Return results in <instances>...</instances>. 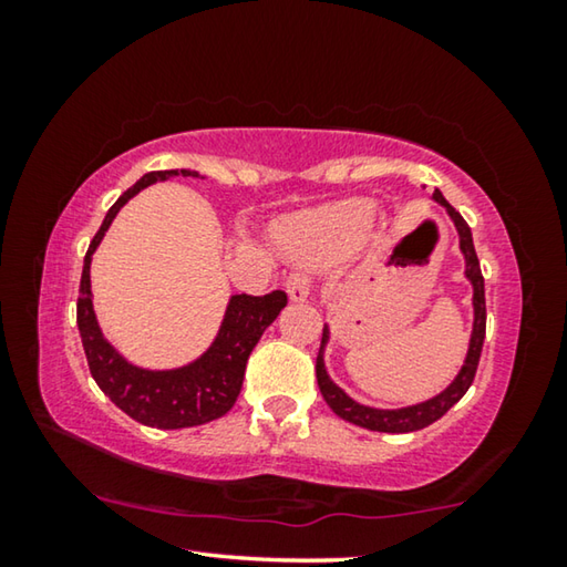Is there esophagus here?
<instances>
[{"label": "esophagus", "mask_w": 567, "mask_h": 567, "mask_svg": "<svg viewBox=\"0 0 567 567\" xmlns=\"http://www.w3.org/2000/svg\"><path fill=\"white\" fill-rule=\"evenodd\" d=\"M285 287H287V295H290L292 302H305L307 297H310V277L307 275H300V272L290 275L287 277Z\"/></svg>", "instance_id": "34e87169"}]
</instances>
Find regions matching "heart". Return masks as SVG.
Segmentation results:
<instances>
[{
	"mask_svg": "<svg viewBox=\"0 0 567 567\" xmlns=\"http://www.w3.org/2000/svg\"><path fill=\"white\" fill-rule=\"evenodd\" d=\"M372 207L362 199H350L324 209L297 233V243L312 257H338L358 249L370 233Z\"/></svg>",
	"mask_w": 567,
	"mask_h": 567,
	"instance_id": "1",
	"label": "heart"
}]
</instances>
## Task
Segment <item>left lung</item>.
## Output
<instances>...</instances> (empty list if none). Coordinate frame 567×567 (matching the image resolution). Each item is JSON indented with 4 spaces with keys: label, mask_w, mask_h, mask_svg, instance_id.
Returning a JSON list of instances; mask_svg holds the SVG:
<instances>
[{
    "label": "left lung",
    "mask_w": 567,
    "mask_h": 567,
    "mask_svg": "<svg viewBox=\"0 0 567 567\" xmlns=\"http://www.w3.org/2000/svg\"><path fill=\"white\" fill-rule=\"evenodd\" d=\"M433 199L437 205H443L447 217L453 219L457 237H460V252H463V257H465V277H467V282L473 285V332H470L465 362L455 375V380L450 382L443 392H437V395H433L430 400L415 402V405L392 408V410L362 405V402L352 400L348 392H344L338 382L330 378L328 368H324V348H328V342H330V324H324L322 328V344L318 352V364H315V372H318V385H320L324 402L332 408L334 415H340L342 420H348V422H352V425H360L364 430H375V433H415V430L433 425V422L443 417L445 412L465 395L467 388L473 385L475 370L480 362V352H483L485 280H483V272H480V262H477L475 245H473V233H470V227L463 219V215H460L457 209L443 197V192L435 189Z\"/></svg>",
    "instance_id": "8db88e82"
}]
</instances>
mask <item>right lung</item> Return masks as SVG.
I'll use <instances>...</instances> for the list:
<instances>
[{
  "label": "right lung",
  "mask_w": 567,
  "mask_h": 567,
  "mask_svg": "<svg viewBox=\"0 0 567 567\" xmlns=\"http://www.w3.org/2000/svg\"><path fill=\"white\" fill-rule=\"evenodd\" d=\"M197 177L192 169H159L142 175L124 195L110 207L97 235L90 243L84 255L80 297H76V328L82 334V348L87 354L90 372L100 390L107 395L122 412L142 425L159 430H179L205 425L223 417L233 410L235 400L243 390L245 368L249 352L260 342L262 332L277 320L287 305V295L275 290L270 295H233L227 302L225 318L209 348L182 368L172 370H147L132 364L112 348L100 330L97 315L92 305V280L90 265L94 249L100 247L104 233L120 209L155 182L169 177Z\"/></svg>",
  "instance_id": "obj_1"
}]
</instances>
